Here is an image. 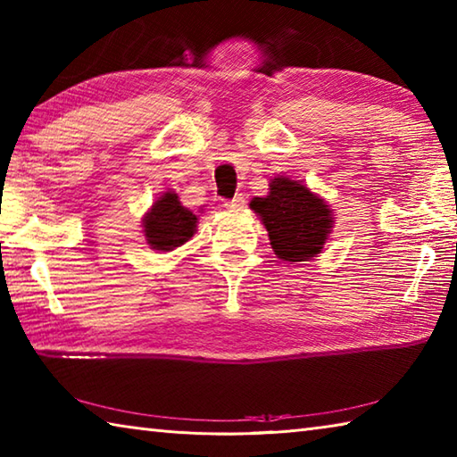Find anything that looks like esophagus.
Instances as JSON below:
<instances>
[{
  "label": "esophagus",
  "instance_id": "obj_1",
  "mask_svg": "<svg viewBox=\"0 0 457 457\" xmlns=\"http://www.w3.org/2000/svg\"><path fill=\"white\" fill-rule=\"evenodd\" d=\"M245 204H246L245 195H237L235 199H232V201H227V203H225V206H227L228 211H243V209H245Z\"/></svg>",
  "mask_w": 457,
  "mask_h": 457
}]
</instances>
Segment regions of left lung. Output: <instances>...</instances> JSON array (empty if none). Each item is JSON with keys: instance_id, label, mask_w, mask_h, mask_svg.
<instances>
[{"instance_id": "obj_1", "label": "left lung", "mask_w": 457, "mask_h": 457, "mask_svg": "<svg viewBox=\"0 0 457 457\" xmlns=\"http://www.w3.org/2000/svg\"><path fill=\"white\" fill-rule=\"evenodd\" d=\"M251 209L269 232L274 254L287 262L312 261L334 228V212L303 180L274 177L269 195L254 196Z\"/></svg>"}]
</instances>
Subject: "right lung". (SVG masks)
Here are the masks:
<instances>
[{"mask_svg":"<svg viewBox=\"0 0 457 457\" xmlns=\"http://www.w3.org/2000/svg\"><path fill=\"white\" fill-rule=\"evenodd\" d=\"M199 217L180 203L175 191H167L143 214V235L153 251L170 253L195 237Z\"/></svg>","mask_w":457,"mask_h":457,"instance_id":"right-lung-1","label":"right lung"}]
</instances>
